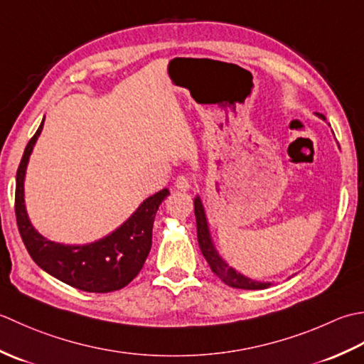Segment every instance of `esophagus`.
I'll return each instance as SVG.
<instances>
[{
    "label": "esophagus",
    "mask_w": 364,
    "mask_h": 364,
    "mask_svg": "<svg viewBox=\"0 0 364 364\" xmlns=\"http://www.w3.org/2000/svg\"><path fill=\"white\" fill-rule=\"evenodd\" d=\"M174 187L177 190H181V191H187V190L191 188V181L188 179L187 176H179L174 182Z\"/></svg>",
    "instance_id": "34e87169"
}]
</instances>
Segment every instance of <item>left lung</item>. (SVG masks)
<instances>
[{"instance_id": "obj_1", "label": "left lung", "mask_w": 364, "mask_h": 364, "mask_svg": "<svg viewBox=\"0 0 364 364\" xmlns=\"http://www.w3.org/2000/svg\"><path fill=\"white\" fill-rule=\"evenodd\" d=\"M316 114L321 117V119L325 121L323 114H318V113H316ZM195 217H196V231H198L199 248H201L205 261L209 262L212 272L221 281H223L225 284L235 287V289H247V291L267 289L272 284V283H261V281H255V279H250L247 277H243L242 273L234 270L232 267H229L226 264V261L221 259V256L218 255V251L215 250V245L212 242L210 231H209V223H207L203 201H201V198H199V196L195 198Z\"/></svg>"}]
</instances>
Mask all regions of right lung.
<instances>
[{
    "label": "right lung",
    "mask_w": 364,
    "mask_h": 364,
    "mask_svg": "<svg viewBox=\"0 0 364 364\" xmlns=\"http://www.w3.org/2000/svg\"><path fill=\"white\" fill-rule=\"evenodd\" d=\"M43 119L26 144L17 169L16 217L21 240L33 261L63 283L85 292L119 291L143 269L152 247L155 213L169 191L163 188L144 199L125 223L100 240L86 245H63L47 240L36 231L28 218L23 188L29 155L41 135Z\"/></svg>",
    "instance_id": "1"
}]
</instances>
